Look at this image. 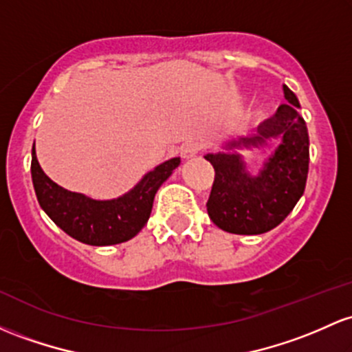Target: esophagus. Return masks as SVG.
<instances>
[{
  "mask_svg": "<svg viewBox=\"0 0 352 352\" xmlns=\"http://www.w3.org/2000/svg\"><path fill=\"white\" fill-rule=\"evenodd\" d=\"M200 148H202V145H200L199 142H188L187 145L182 146V157H184V158H192V157H195L197 153L200 152Z\"/></svg>",
  "mask_w": 352,
  "mask_h": 352,
  "instance_id": "obj_1",
  "label": "esophagus"
}]
</instances>
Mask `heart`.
<instances>
[{
	"label": "heart",
	"instance_id": "heart-1",
	"mask_svg": "<svg viewBox=\"0 0 352 352\" xmlns=\"http://www.w3.org/2000/svg\"><path fill=\"white\" fill-rule=\"evenodd\" d=\"M262 111H264V110H261V113H262Z\"/></svg>",
	"mask_w": 352,
	"mask_h": 352
}]
</instances>
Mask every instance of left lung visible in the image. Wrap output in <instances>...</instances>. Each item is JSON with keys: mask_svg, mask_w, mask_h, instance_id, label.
Masks as SVG:
<instances>
[{"mask_svg": "<svg viewBox=\"0 0 352 352\" xmlns=\"http://www.w3.org/2000/svg\"><path fill=\"white\" fill-rule=\"evenodd\" d=\"M287 103L258 126L257 135L230 142L229 148H265L279 144L258 175H250L239 153H208L215 170L207 214L219 229L239 235L272 230L304 194L309 172V133L299 100L284 85Z\"/></svg>", "mask_w": 352, "mask_h": 352, "instance_id": "left-lung-1", "label": "left lung"}]
</instances>
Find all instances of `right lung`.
I'll return each instance as SVG.
<instances>
[{"mask_svg": "<svg viewBox=\"0 0 352 352\" xmlns=\"http://www.w3.org/2000/svg\"><path fill=\"white\" fill-rule=\"evenodd\" d=\"M180 164L170 158L148 172L135 188L115 200H91L53 182L32 153V179L38 204L69 237L88 245H113L135 237L146 223L162 184Z\"/></svg>", "mask_w": 352, "mask_h": 352, "instance_id": "1", "label": "right lung"}]
</instances>
